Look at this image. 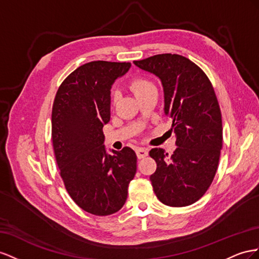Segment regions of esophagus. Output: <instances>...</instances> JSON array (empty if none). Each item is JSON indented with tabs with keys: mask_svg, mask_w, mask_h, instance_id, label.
Returning a JSON list of instances; mask_svg holds the SVG:
<instances>
[{
	"mask_svg": "<svg viewBox=\"0 0 259 259\" xmlns=\"http://www.w3.org/2000/svg\"><path fill=\"white\" fill-rule=\"evenodd\" d=\"M136 152H137V156L139 159L144 158L147 156V150L144 149V147H138Z\"/></svg>",
	"mask_w": 259,
	"mask_h": 259,
	"instance_id": "esophagus-1",
	"label": "esophagus"
}]
</instances>
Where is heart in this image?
Wrapping results in <instances>:
<instances>
[{
	"label": "heart",
	"instance_id": "1",
	"mask_svg": "<svg viewBox=\"0 0 259 259\" xmlns=\"http://www.w3.org/2000/svg\"><path fill=\"white\" fill-rule=\"evenodd\" d=\"M130 89L132 90V92L135 93L136 97L139 98L141 97V95L145 94L146 92L153 90V89H155V87L150 80H147L145 78H137L130 83ZM116 100H117V95L116 93H114V97H113L114 103L116 102Z\"/></svg>",
	"mask_w": 259,
	"mask_h": 259
}]
</instances>
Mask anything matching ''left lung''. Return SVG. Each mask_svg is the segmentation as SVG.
<instances>
[{
	"label": "left lung",
	"mask_w": 259,
	"mask_h": 259,
	"mask_svg": "<svg viewBox=\"0 0 259 259\" xmlns=\"http://www.w3.org/2000/svg\"><path fill=\"white\" fill-rule=\"evenodd\" d=\"M134 63L160 80L164 113L172 119L178 146L170 157L162 149L150 151L157 164L150 177L153 190L167 206L193 204L211 184L223 147V120L215 91L205 72L184 56L158 54Z\"/></svg>",
	"instance_id": "left-lung-1"
}]
</instances>
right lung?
I'll return each mask as SVG.
<instances>
[{
	"label": "right lung",
	"instance_id": "obj_1",
	"mask_svg": "<svg viewBox=\"0 0 259 259\" xmlns=\"http://www.w3.org/2000/svg\"><path fill=\"white\" fill-rule=\"evenodd\" d=\"M130 63L95 61L73 70L58 88L52 109V141L68 194L80 208L107 216L125 203L137 172L130 147L108 154L103 127L110 119V89Z\"/></svg>",
	"mask_w": 259,
	"mask_h": 259
}]
</instances>
